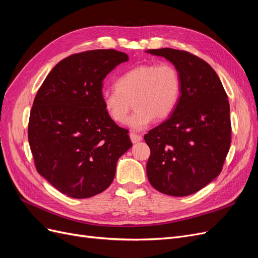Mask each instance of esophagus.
Returning a JSON list of instances; mask_svg holds the SVG:
<instances>
[{
    "label": "esophagus",
    "mask_w": 258,
    "mask_h": 258,
    "mask_svg": "<svg viewBox=\"0 0 258 258\" xmlns=\"http://www.w3.org/2000/svg\"><path fill=\"white\" fill-rule=\"evenodd\" d=\"M129 136H130V140H131L132 143H138V142H140L142 140V137L140 136V135L135 134V132H131Z\"/></svg>",
    "instance_id": "1"
}]
</instances>
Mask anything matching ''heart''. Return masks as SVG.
Wrapping results in <instances>:
<instances>
[{
    "mask_svg": "<svg viewBox=\"0 0 258 258\" xmlns=\"http://www.w3.org/2000/svg\"><path fill=\"white\" fill-rule=\"evenodd\" d=\"M179 95L181 80L173 66L141 64L119 76L115 88L102 92V104L113 121L124 123L134 104L136 112L127 124L132 130L141 131L154 118L162 120L172 114Z\"/></svg>",
    "mask_w": 258,
    "mask_h": 258,
    "instance_id": "heart-1",
    "label": "heart"
}]
</instances>
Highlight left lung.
<instances>
[{"instance_id": "1", "label": "left lung", "mask_w": 258, "mask_h": 258, "mask_svg": "<svg viewBox=\"0 0 258 258\" xmlns=\"http://www.w3.org/2000/svg\"><path fill=\"white\" fill-rule=\"evenodd\" d=\"M146 52L169 60L181 80L174 111L144 136L151 148L147 178L162 194L188 196L221 173L231 139L228 97L212 67L195 54L172 48Z\"/></svg>"}]
</instances>
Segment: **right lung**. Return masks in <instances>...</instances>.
I'll use <instances>...</instances> for the list:
<instances>
[{
	"label": "right lung",
	"mask_w": 258,
	"mask_h": 258,
	"mask_svg": "<svg viewBox=\"0 0 258 258\" xmlns=\"http://www.w3.org/2000/svg\"><path fill=\"white\" fill-rule=\"evenodd\" d=\"M127 53L96 49L72 54L49 72L34 99L28 139L37 172L62 194L89 198L113 182L132 146L128 130L104 111L105 76Z\"/></svg>",
	"instance_id": "add662e5"
}]
</instances>
